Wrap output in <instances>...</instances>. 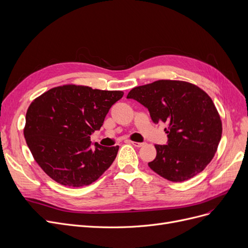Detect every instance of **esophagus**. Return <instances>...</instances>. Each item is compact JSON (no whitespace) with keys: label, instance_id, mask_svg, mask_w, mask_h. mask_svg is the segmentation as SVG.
Here are the masks:
<instances>
[{"label":"esophagus","instance_id":"1","mask_svg":"<svg viewBox=\"0 0 248 248\" xmlns=\"http://www.w3.org/2000/svg\"><path fill=\"white\" fill-rule=\"evenodd\" d=\"M131 143L135 147H141V146H143V144H144V143H141V142H135V141H131Z\"/></svg>","mask_w":248,"mask_h":248}]
</instances>
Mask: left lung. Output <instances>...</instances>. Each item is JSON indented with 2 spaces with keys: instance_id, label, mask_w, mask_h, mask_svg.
Segmentation results:
<instances>
[{
  "instance_id": "left-lung-1",
  "label": "left lung",
  "mask_w": 248,
  "mask_h": 248,
  "mask_svg": "<svg viewBox=\"0 0 248 248\" xmlns=\"http://www.w3.org/2000/svg\"><path fill=\"white\" fill-rule=\"evenodd\" d=\"M127 98L145 106L153 122L168 125V145H155L156 157L148 163L153 171L180 183L205 170L222 136L220 115L205 91L184 80L159 79L133 88Z\"/></svg>"
}]
</instances>
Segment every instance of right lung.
<instances>
[{
    "mask_svg": "<svg viewBox=\"0 0 248 248\" xmlns=\"http://www.w3.org/2000/svg\"><path fill=\"white\" fill-rule=\"evenodd\" d=\"M123 95L122 91L68 84L33 100L24 136L35 161L49 178L79 187L96 182L110 168L119 146L96 143L92 149L90 135L102 127L109 109Z\"/></svg>",
    "mask_w": 248,
    "mask_h": 248,
    "instance_id": "1",
    "label": "right lung"
}]
</instances>
